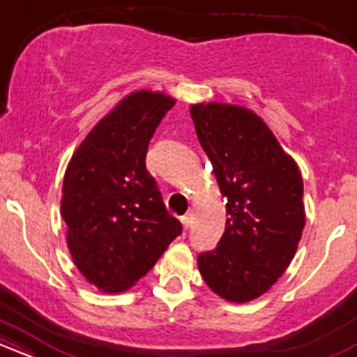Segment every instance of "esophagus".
Returning <instances> with one entry per match:
<instances>
[{"mask_svg":"<svg viewBox=\"0 0 357 357\" xmlns=\"http://www.w3.org/2000/svg\"><path fill=\"white\" fill-rule=\"evenodd\" d=\"M181 223H183V228H184V230H190V228H191V223H192L191 215H184V216H181Z\"/></svg>","mask_w":357,"mask_h":357,"instance_id":"esophagus-1","label":"esophagus"}]
</instances>
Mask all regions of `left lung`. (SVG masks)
I'll return each mask as SVG.
<instances>
[{
  "instance_id": "1",
  "label": "left lung",
  "mask_w": 357,
  "mask_h": 357,
  "mask_svg": "<svg viewBox=\"0 0 357 357\" xmlns=\"http://www.w3.org/2000/svg\"><path fill=\"white\" fill-rule=\"evenodd\" d=\"M190 112L228 215L218 247L198 257L199 273L216 296L245 304L270 290L296 257L304 183L296 159L253 110L202 102Z\"/></svg>"
}]
</instances>
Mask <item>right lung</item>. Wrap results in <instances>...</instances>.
Masks as SVG:
<instances>
[{"label": "right lung", "instance_id": "1", "mask_svg": "<svg viewBox=\"0 0 357 357\" xmlns=\"http://www.w3.org/2000/svg\"><path fill=\"white\" fill-rule=\"evenodd\" d=\"M176 99L136 90L93 126L70 158L61 216L75 267L105 294L130 289L179 233L146 169L151 137Z\"/></svg>", "mask_w": 357, "mask_h": 357}]
</instances>
